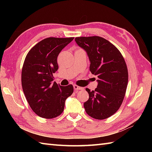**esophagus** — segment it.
Instances as JSON below:
<instances>
[{"label": "esophagus", "instance_id": "obj_1", "mask_svg": "<svg viewBox=\"0 0 152 152\" xmlns=\"http://www.w3.org/2000/svg\"><path fill=\"white\" fill-rule=\"evenodd\" d=\"M73 87H74V90H75V91H78V90L83 89V88H81V87L78 86H76V85H74Z\"/></svg>", "mask_w": 152, "mask_h": 152}]
</instances>
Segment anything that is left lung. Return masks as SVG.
<instances>
[{"label":"left lung","instance_id":"left-lung-1","mask_svg":"<svg viewBox=\"0 0 152 152\" xmlns=\"http://www.w3.org/2000/svg\"><path fill=\"white\" fill-rule=\"evenodd\" d=\"M75 41L86 51L89 70L99 79L94 91L86 89L89 94L83 104L86 112L96 119L108 118L118 111L124 101L128 83L125 61L117 48L102 37H77Z\"/></svg>","mask_w":152,"mask_h":152}]
</instances>
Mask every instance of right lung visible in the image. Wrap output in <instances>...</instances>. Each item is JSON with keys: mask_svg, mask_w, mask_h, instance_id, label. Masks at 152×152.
<instances>
[{"mask_svg": "<svg viewBox=\"0 0 152 152\" xmlns=\"http://www.w3.org/2000/svg\"><path fill=\"white\" fill-rule=\"evenodd\" d=\"M74 38L50 37L28 51L23 63L21 83L31 108L40 117L51 119L63 112L66 99L72 94V85L63 87L53 82L58 69L57 56Z\"/></svg>", "mask_w": 152, "mask_h": 152, "instance_id": "obj_1", "label": "right lung"}]
</instances>
